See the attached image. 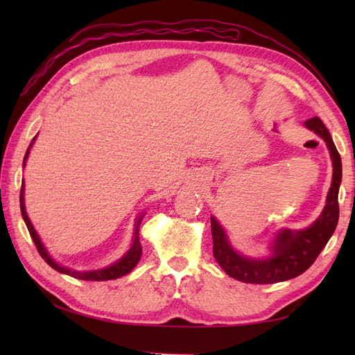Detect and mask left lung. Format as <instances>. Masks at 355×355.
<instances>
[{
  "label": "left lung",
  "mask_w": 355,
  "mask_h": 355,
  "mask_svg": "<svg viewBox=\"0 0 355 355\" xmlns=\"http://www.w3.org/2000/svg\"><path fill=\"white\" fill-rule=\"evenodd\" d=\"M304 125L327 143L331 162H333V180H331L325 207L318 220L305 229H282L276 232L270 244L268 254L261 258L239 253L232 245L227 232L224 230L220 221L215 216H210L215 259L225 273L236 281L245 284H276L302 275L313 266L337 227V200L342 183V158L337 153L329 131L319 117L306 120Z\"/></svg>",
  "instance_id": "obj_1"
}]
</instances>
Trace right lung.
Returning a JSON list of instances; mask_svg holds the SVG:
<instances>
[{
    "label": "right lung",
    "mask_w": 355,
    "mask_h": 355,
    "mask_svg": "<svg viewBox=\"0 0 355 355\" xmlns=\"http://www.w3.org/2000/svg\"><path fill=\"white\" fill-rule=\"evenodd\" d=\"M36 140V135L33 137L32 143H30V146L27 148V153L24 155V163H22V166H26V162L28 158V154H30V148L33 146V143ZM24 182H22L21 184V195H19V206H21V215L22 218H24V223L27 225V229L30 232V236H32L33 243L37 248V252H40V254L42 256V259L49 263V266L51 268H55L56 271H59V273L62 275H69L71 277H76V279H82V281H111V279H119L128 273H131V271L134 270V267L137 266L140 258H141V244H140V239H139V229H140V224H141V220L143 216H145V214H140L137 216V220H135V229H134V236H132V244L131 247L128 248V252L122 256V258L117 259L116 262H112L111 266L105 267V268H99V270H73V268H69V267H64L61 266V263H58L55 259L51 258L50 253L47 252V248H45V245L42 244V241L40 238V235H37L32 221H30V218L26 212V205H24Z\"/></svg>",
    "instance_id": "obj_1"
}]
</instances>
